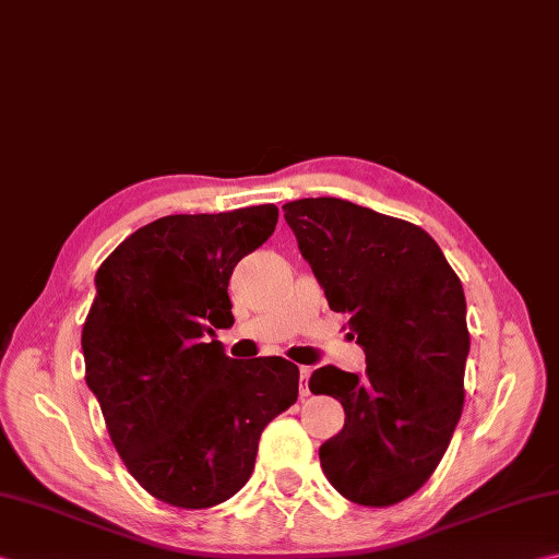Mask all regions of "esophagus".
Segmentation results:
<instances>
[{
    "label": "esophagus",
    "mask_w": 559,
    "mask_h": 559,
    "mask_svg": "<svg viewBox=\"0 0 559 559\" xmlns=\"http://www.w3.org/2000/svg\"><path fill=\"white\" fill-rule=\"evenodd\" d=\"M312 370L308 366L300 368V397H308L310 395V388H308V380H310Z\"/></svg>",
    "instance_id": "obj_1"
}]
</instances>
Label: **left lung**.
<instances>
[{"mask_svg": "<svg viewBox=\"0 0 559 559\" xmlns=\"http://www.w3.org/2000/svg\"><path fill=\"white\" fill-rule=\"evenodd\" d=\"M324 298L366 354V373L334 366L310 378L332 395L344 429L320 445L338 495L390 507L414 495L441 463L463 414L469 354L465 293L421 227L342 199L283 205Z\"/></svg>", "mask_w": 559, "mask_h": 559, "instance_id": "obj_1", "label": "left lung"}]
</instances>
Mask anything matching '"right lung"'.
<instances>
[{
    "label": "right lung",
    "mask_w": 559,
    "mask_h": 559,
    "mask_svg": "<svg viewBox=\"0 0 559 559\" xmlns=\"http://www.w3.org/2000/svg\"><path fill=\"white\" fill-rule=\"evenodd\" d=\"M276 223L273 203L167 215L96 271L82 330L86 385L128 473L171 507L207 509L237 495L261 431L298 400V366L229 358L211 330L235 322L229 276Z\"/></svg>",
    "instance_id": "1"
}]
</instances>
